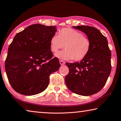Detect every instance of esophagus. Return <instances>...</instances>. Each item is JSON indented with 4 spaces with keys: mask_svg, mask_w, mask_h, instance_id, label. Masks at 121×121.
<instances>
[{
    "mask_svg": "<svg viewBox=\"0 0 121 121\" xmlns=\"http://www.w3.org/2000/svg\"><path fill=\"white\" fill-rule=\"evenodd\" d=\"M59 62H60V63L61 65H65V62L64 61H62L61 60H59Z\"/></svg>",
    "mask_w": 121,
    "mask_h": 121,
    "instance_id": "34e87169",
    "label": "esophagus"
}]
</instances>
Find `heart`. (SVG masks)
I'll list each match as a JSON object with an SVG mask.
<instances>
[{"mask_svg": "<svg viewBox=\"0 0 121 121\" xmlns=\"http://www.w3.org/2000/svg\"><path fill=\"white\" fill-rule=\"evenodd\" d=\"M65 50L56 54V57L63 60L79 61L87 56L91 50L89 39L79 31L71 28H63L58 35L54 34L50 39L51 51L56 53L64 48Z\"/></svg>", "mask_w": 121, "mask_h": 121, "instance_id": "1", "label": "heart"}]
</instances>
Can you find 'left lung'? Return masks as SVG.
Wrapping results in <instances>:
<instances>
[{"label":"left lung","mask_w":121,"mask_h":121,"mask_svg":"<svg viewBox=\"0 0 121 121\" xmlns=\"http://www.w3.org/2000/svg\"><path fill=\"white\" fill-rule=\"evenodd\" d=\"M73 27L86 34L91 47L87 56L80 62L65 63L69 72L65 82L73 93L90 96L99 91L107 82L111 71V52L106 38L96 28L85 25Z\"/></svg>","instance_id":"8db88e82"}]
</instances>
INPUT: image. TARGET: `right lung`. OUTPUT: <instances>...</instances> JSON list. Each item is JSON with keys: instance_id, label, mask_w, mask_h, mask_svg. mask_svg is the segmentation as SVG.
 <instances>
[{"instance_id": "obj_1", "label": "right lung", "mask_w": 121, "mask_h": 121, "mask_svg": "<svg viewBox=\"0 0 121 121\" xmlns=\"http://www.w3.org/2000/svg\"><path fill=\"white\" fill-rule=\"evenodd\" d=\"M56 27L36 24L17 33L9 46L5 70L13 89L18 93L31 96L45 91L50 74L61 66L53 57L50 39Z\"/></svg>"}]
</instances>
